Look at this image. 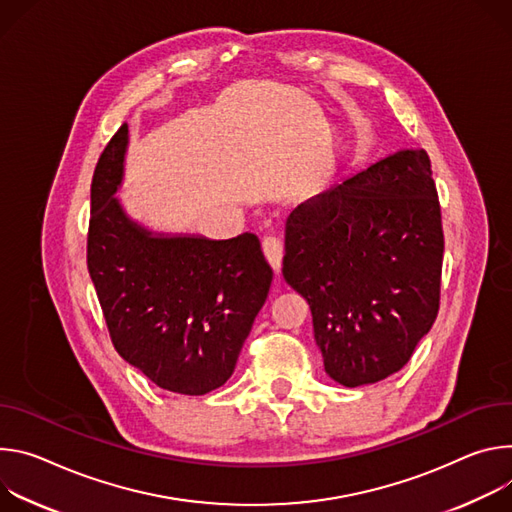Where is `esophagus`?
Masks as SVG:
<instances>
[{"label": "esophagus", "instance_id": "obj_1", "mask_svg": "<svg viewBox=\"0 0 512 512\" xmlns=\"http://www.w3.org/2000/svg\"><path fill=\"white\" fill-rule=\"evenodd\" d=\"M262 250H264V256L270 262V266L278 272L282 266V256H285V246H282V242L276 236H266L262 240Z\"/></svg>", "mask_w": 512, "mask_h": 512}]
</instances>
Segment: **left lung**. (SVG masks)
<instances>
[{
    "mask_svg": "<svg viewBox=\"0 0 512 512\" xmlns=\"http://www.w3.org/2000/svg\"><path fill=\"white\" fill-rule=\"evenodd\" d=\"M441 205L423 148L401 150L287 219L282 276L311 309L325 372L348 388L399 372L437 319Z\"/></svg>",
    "mask_w": 512,
    "mask_h": 512,
    "instance_id": "1",
    "label": "left lung"
}]
</instances>
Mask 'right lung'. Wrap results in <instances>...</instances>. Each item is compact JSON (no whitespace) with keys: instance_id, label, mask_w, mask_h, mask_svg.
I'll return each mask as SVG.
<instances>
[{"instance_id":"obj_1","label":"right lung","mask_w":512,"mask_h":512,"mask_svg":"<svg viewBox=\"0 0 512 512\" xmlns=\"http://www.w3.org/2000/svg\"><path fill=\"white\" fill-rule=\"evenodd\" d=\"M128 144L124 124L91 181L87 268L113 348L156 386L207 394L234 374L272 268L258 236L154 238L113 199Z\"/></svg>"}]
</instances>
